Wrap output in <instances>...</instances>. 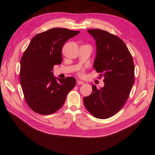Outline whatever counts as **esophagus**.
<instances>
[{"label": "esophagus", "instance_id": "1", "mask_svg": "<svg viewBox=\"0 0 155 155\" xmlns=\"http://www.w3.org/2000/svg\"><path fill=\"white\" fill-rule=\"evenodd\" d=\"M84 84V82L80 80H77V85H80V84Z\"/></svg>", "mask_w": 155, "mask_h": 155}]
</instances>
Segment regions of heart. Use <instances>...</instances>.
Segmentation results:
<instances>
[{
  "label": "heart",
  "mask_w": 155,
  "mask_h": 155,
  "mask_svg": "<svg viewBox=\"0 0 155 155\" xmlns=\"http://www.w3.org/2000/svg\"><path fill=\"white\" fill-rule=\"evenodd\" d=\"M77 74L80 77H83L84 74V69L83 68L79 69L77 70Z\"/></svg>",
  "instance_id": "heart-1"
}]
</instances>
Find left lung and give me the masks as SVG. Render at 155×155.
Segmentation results:
<instances>
[{
	"label": "left lung",
	"mask_w": 155,
	"mask_h": 155,
	"mask_svg": "<svg viewBox=\"0 0 155 155\" xmlns=\"http://www.w3.org/2000/svg\"><path fill=\"white\" fill-rule=\"evenodd\" d=\"M96 40L97 53L93 68L101 73L105 84L83 98L84 105L94 117L106 119L118 113L127 101L133 86L134 64L124 42L117 35L99 29H87Z\"/></svg>",
	"instance_id": "1"
}]
</instances>
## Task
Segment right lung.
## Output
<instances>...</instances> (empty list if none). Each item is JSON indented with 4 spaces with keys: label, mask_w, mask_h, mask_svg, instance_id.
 <instances>
[{
    "label": "right lung",
    "mask_w": 155,
    "mask_h": 155,
    "mask_svg": "<svg viewBox=\"0 0 155 155\" xmlns=\"http://www.w3.org/2000/svg\"><path fill=\"white\" fill-rule=\"evenodd\" d=\"M80 33L55 28L35 35L20 61L19 81L27 104L40 115H50L63 105L67 94L75 86L72 77L56 79L52 71L62 62L64 43Z\"/></svg>",
    "instance_id": "right-lung-1"
}]
</instances>
